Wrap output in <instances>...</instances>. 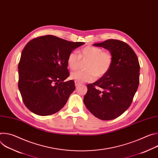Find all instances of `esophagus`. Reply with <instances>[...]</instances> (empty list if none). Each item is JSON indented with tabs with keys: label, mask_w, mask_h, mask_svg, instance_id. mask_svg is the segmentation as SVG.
Listing matches in <instances>:
<instances>
[{
	"label": "esophagus",
	"mask_w": 158,
	"mask_h": 158,
	"mask_svg": "<svg viewBox=\"0 0 158 158\" xmlns=\"http://www.w3.org/2000/svg\"><path fill=\"white\" fill-rule=\"evenodd\" d=\"M81 84V83L79 82H78V81H75V85H76V87H77V86H78V85H79Z\"/></svg>",
	"instance_id": "34e87169"
}]
</instances>
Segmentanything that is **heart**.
I'll list each match as a JSON object with an SVG mask.
<instances>
[{"instance_id": "obj_1", "label": "heart", "mask_w": 158, "mask_h": 158, "mask_svg": "<svg viewBox=\"0 0 158 158\" xmlns=\"http://www.w3.org/2000/svg\"><path fill=\"white\" fill-rule=\"evenodd\" d=\"M80 59L87 60L85 64V71H77L71 74V78L79 82H90L95 77H101L110 69L112 56L107 51L93 46H87L79 52H71L67 57V62L71 70H76L79 65Z\"/></svg>"}]
</instances>
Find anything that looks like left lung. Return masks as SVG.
I'll use <instances>...</instances> for the list:
<instances>
[{
  "instance_id": "obj_1",
  "label": "left lung",
  "mask_w": 158,
  "mask_h": 158,
  "mask_svg": "<svg viewBox=\"0 0 158 158\" xmlns=\"http://www.w3.org/2000/svg\"><path fill=\"white\" fill-rule=\"evenodd\" d=\"M108 50L112 56L109 71L87 85L84 103L96 118L114 119L129 108L139 83L140 66L136 54L126 43L108 39L93 44Z\"/></svg>"
}]
</instances>
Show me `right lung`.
I'll return each instance as SVG.
<instances>
[{
  "instance_id": "add662e5",
  "label": "right lung",
  "mask_w": 158,
  "mask_h": 158,
  "mask_svg": "<svg viewBox=\"0 0 158 158\" xmlns=\"http://www.w3.org/2000/svg\"><path fill=\"white\" fill-rule=\"evenodd\" d=\"M84 42H69L47 35L29 41L18 65L19 89L26 106L39 116L56 113L75 90L67 59Z\"/></svg>"
}]
</instances>
